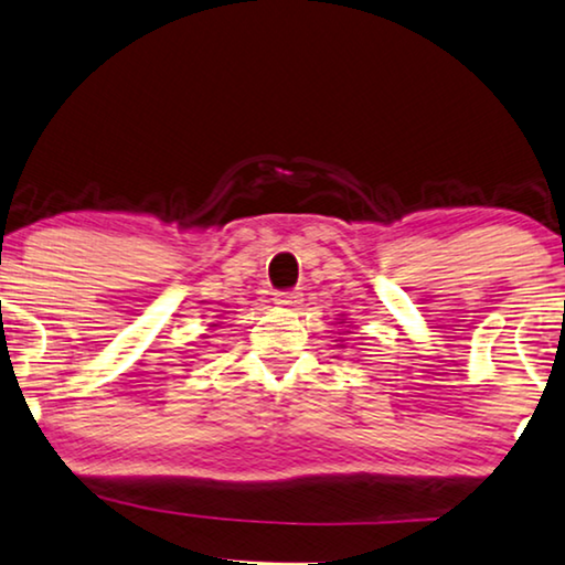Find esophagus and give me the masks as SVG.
I'll list each match as a JSON object with an SVG mask.
<instances>
[{"label":"esophagus","instance_id":"34e87169","mask_svg":"<svg viewBox=\"0 0 565 565\" xmlns=\"http://www.w3.org/2000/svg\"><path fill=\"white\" fill-rule=\"evenodd\" d=\"M302 302V296L298 290H290V292H277L275 298V306L277 308H298Z\"/></svg>","mask_w":565,"mask_h":565}]
</instances>
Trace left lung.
I'll return each mask as SVG.
<instances>
[{
	"label": "left lung",
	"mask_w": 565,
	"mask_h": 565,
	"mask_svg": "<svg viewBox=\"0 0 565 565\" xmlns=\"http://www.w3.org/2000/svg\"><path fill=\"white\" fill-rule=\"evenodd\" d=\"M341 323H343V321H341Z\"/></svg>",
	"instance_id": "obj_1"
}]
</instances>
